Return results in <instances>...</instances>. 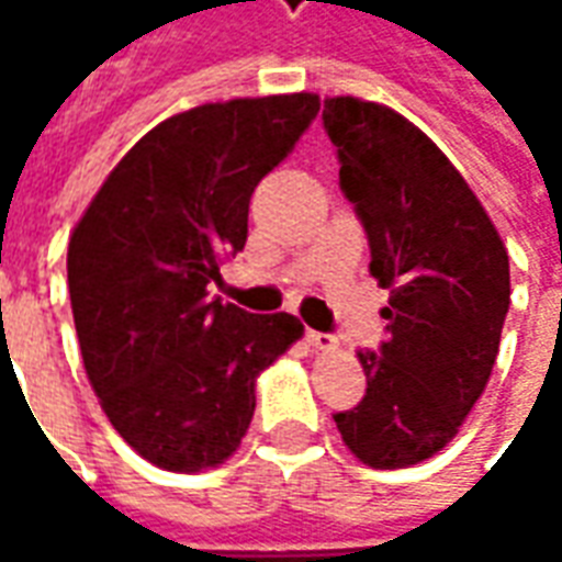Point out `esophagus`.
Returning <instances> with one entry per match:
<instances>
[{
	"mask_svg": "<svg viewBox=\"0 0 562 562\" xmlns=\"http://www.w3.org/2000/svg\"><path fill=\"white\" fill-rule=\"evenodd\" d=\"M306 342L313 346V349H322V352H328L337 346V340L330 337V334H318V330H306Z\"/></svg>",
	"mask_w": 562,
	"mask_h": 562,
	"instance_id": "esophagus-1",
	"label": "esophagus"
}]
</instances>
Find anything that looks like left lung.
<instances>
[{
  "mask_svg": "<svg viewBox=\"0 0 562 562\" xmlns=\"http://www.w3.org/2000/svg\"><path fill=\"white\" fill-rule=\"evenodd\" d=\"M340 189L389 289V340L358 352L364 401L334 415L373 470L434 458L458 436L494 370L508 313V256L494 222L446 153L385 104L325 99Z\"/></svg>",
  "mask_w": 562,
  "mask_h": 562,
  "instance_id": "obj_1",
  "label": "left lung"
}]
</instances>
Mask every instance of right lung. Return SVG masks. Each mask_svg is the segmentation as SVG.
Masks as SVG:
<instances>
[{
  "label": "right lung",
  "instance_id": "1",
  "mask_svg": "<svg viewBox=\"0 0 562 562\" xmlns=\"http://www.w3.org/2000/svg\"><path fill=\"white\" fill-rule=\"evenodd\" d=\"M318 114V95L201 104L108 173L68 244V294L92 391L140 458L171 472L228 460L258 373L304 325L210 297L249 232V198Z\"/></svg>",
  "mask_w": 562,
  "mask_h": 562
}]
</instances>
